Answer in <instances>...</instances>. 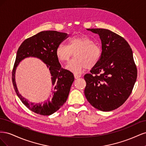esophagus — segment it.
<instances>
[{"label": "esophagus", "instance_id": "obj_1", "mask_svg": "<svg viewBox=\"0 0 146 146\" xmlns=\"http://www.w3.org/2000/svg\"><path fill=\"white\" fill-rule=\"evenodd\" d=\"M74 77H75V78H76V79H77V78H80V77H81V76H80V75L74 74Z\"/></svg>", "mask_w": 146, "mask_h": 146}]
</instances>
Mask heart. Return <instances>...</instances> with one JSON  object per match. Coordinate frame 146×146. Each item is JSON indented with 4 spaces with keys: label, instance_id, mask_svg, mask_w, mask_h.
Segmentation results:
<instances>
[{
    "label": "heart",
    "instance_id": "obj_1",
    "mask_svg": "<svg viewBox=\"0 0 146 146\" xmlns=\"http://www.w3.org/2000/svg\"><path fill=\"white\" fill-rule=\"evenodd\" d=\"M74 54L76 57L66 66V69L79 74L83 69H91L97 65L100 59L102 50L86 35L74 36L69 38L68 45L60 43L56 47V55L61 62H67Z\"/></svg>",
    "mask_w": 146,
    "mask_h": 146
}]
</instances>
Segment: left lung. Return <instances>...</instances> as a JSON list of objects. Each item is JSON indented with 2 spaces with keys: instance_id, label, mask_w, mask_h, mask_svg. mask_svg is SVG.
I'll use <instances>...</instances> for the list:
<instances>
[{
  "instance_id": "8db88e82",
  "label": "left lung",
  "mask_w": 146,
  "mask_h": 146,
  "mask_svg": "<svg viewBox=\"0 0 146 146\" xmlns=\"http://www.w3.org/2000/svg\"><path fill=\"white\" fill-rule=\"evenodd\" d=\"M102 42L99 63L84 76L85 95L90 104L102 111L121 106L131 93L137 78L133 52L125 39L104 29H88Z\"/></svg>"
}]
</instances>
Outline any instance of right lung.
<instances>
[{"label":"right lung","mask_w":146,"mask_h":146,"mask_svg":"<svg viewBox=\"0 0 146 146\" xmlns=\"http://www.w3.org/2000/svg\"><path fill=\"white\" fill-rule=\"evenodd\" d=\"M68 37L66 33L56 31H42L21 44L17 52L16 61L12 72L14 89L26 107L31 111L43 116H49L58 110L68 98L70 87L74 80L73 74L61 68L56 55L57 46ZM36 57L46 64L50 70L52 83V98L46 103L35 104L29 103L19 94L15 82V72L17 65L27 57Z\"/></svg>","instance_id":"1"}]
</instances>
